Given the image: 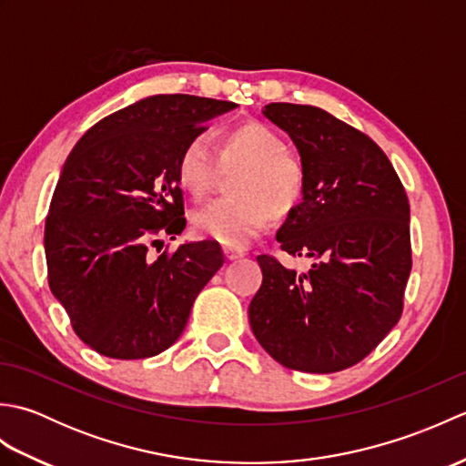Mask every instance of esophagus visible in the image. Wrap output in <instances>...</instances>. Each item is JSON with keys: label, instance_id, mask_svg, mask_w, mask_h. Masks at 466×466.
Here are the masks:
<instances>
[{"label": "esophagus", "instance_id": "34e87169", "mask_svg": "<svg viewBox=\"0 0 466 466\" xmlns=\"http://www.w3.org/2000/svg\"><path fill=\"white\" fill-rule=\"evenodd\" d=\"M224 256H226V260H238V258H242V256H244V250H240V248H228V246H224Z\"/></svg>", "mask_w": 466, "mask_h": 466}]
</instances>
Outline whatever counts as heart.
<instances>
[{
    "label": "heart",
    "mask_w": 466,
    "mask_h": 466,
    "mask_svg": "<svg viewBox=\"0 0 466 466\" xmlns=\"http://www.w3.org/2000/svg\"><path fill=\"white\" fill-rule=\"evenodd\" d=\"M218 166L242 167L234 177V198L216 200L192 214L200 238L228 248H242L268 228L286 220L304 200L306 166L286 150L284 137L262 122H244L220 134L216 142ZM216 157L202 137H192L176 160V180L184 192L200 200L216 180Z\"/></svg>",
    "instance_id": "heart-1"
}]
</instances>
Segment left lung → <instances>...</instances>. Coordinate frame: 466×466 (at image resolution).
<instances>
[{
  "label": "left lung",
  "mask_w": 466,
  "mask_h": 466,
  "mask_svg": "<svg viewBox=\"0 0 466 466\" xmlns=\"http://www.w3.org/2000/svg\"><path fill=\"white\" fill-rule=\"evenodd\" d=\"M306 166L304 200L276 234L310 270L258 256L250 302L256 340L286 369L329 374L360 362L402 314L412 268L410 206L389 157L369 136L314 106L262 110Z\"/></svg>",
  "instance_id": "left-lung-1"
}]
</instances>
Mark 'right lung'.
<instances>
[{"mask_svg":"<svg viewBox=\"0 0 466 466\" xmlns=\"http://www.w3.org/2000/svg\"><path fill=\"white\" fill-rule=\"evenodd\" d=\"M234 107L186 94L144 97L92 126L67 156L46 218L47 282L96 352L136 360L170 349L224 264L212 240L156 260L147 246L182 234L177 156L204 122Z\"/></svg>","mask_w":466,"mask_h":466,"instance_id":"1","label":"right lung"}]
</instances>
